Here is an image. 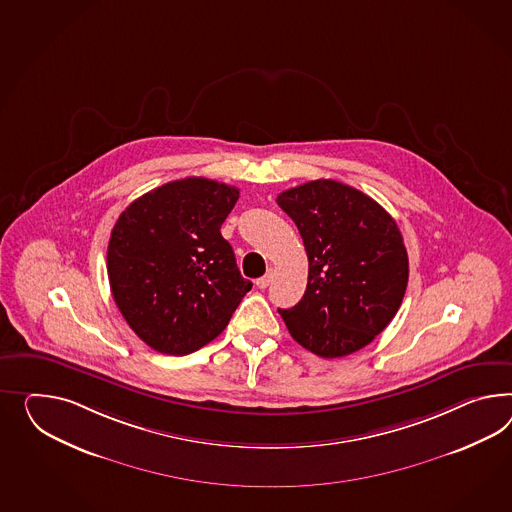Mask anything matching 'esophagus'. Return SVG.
<instances>
[{"label":"esophagus","instance_id":"esophagus-1","mask_svg":"<svg viewBox=\"0 0 512 512\" xmlns=\"http://www.w3.org/2000/svg\"><path fill=\"white\" fill-rule=\"evenodd\" d=\"M271 278H273L271 275H265L262 276V278H258V280H256V286H258L260 289L267 288V286L271 284Z\"/></svg>","mask_w":512,"mask_h":512}]
</instances>
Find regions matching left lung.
I'll use <instances>...</instances> for the list:
<instances>
[{"instance_id":"1","label":"left lung","mask_w":512,"mask_h":512,"mask_svg":"<svg viewBox=\"0 0 512 512\" xmlns=\"http://www.w3.org/2000/svg\"><path fill=\"white\" fill-rule=\"evenodd\" d=\"M276 202L297 224L308 254L304 297L278 310L289 334L323 358L366 347L394 319L407 291V249L392 215L334 180L293 187Z\"/></svg>"}]
</instances>
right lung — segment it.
Wrapping results in <instances>:
<instances>
[{
  "label": "right lung",
  "mask_w": 512,
  "mask_h": 512,
  "mask_svg": "<svg viewBox=\"0 0 512 512\" xmlns=\"http://www.w3.org/2000/svg\"><path fill=\"white\" fill-rule=\"evenodd\" d=\"M239 189L185 178L120 213L107 247L113 299L133 332L163 354L195 353L223 332L252 288L221 224Z\"/></svg>",
  "instance_id": "add662e5"
}]
</instances>
